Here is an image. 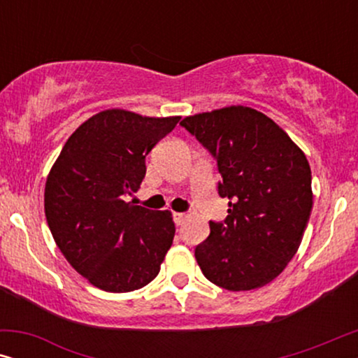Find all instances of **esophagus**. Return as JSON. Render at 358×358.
Wrapping results in <instances>:
<instances>
[{
	"label": "esophagus",
	"instance_id": "1",
	"mask_svg": "<svg viewBox=\"0 0 358 358\" xmlns=\"http://www.w3.org/2000/svg\"><path fill=\"white\" fill-rule=\"evenodd\" d=\"M173 218H174V223L176 224H182V222L185 220V213H173Z\"/></svg>",
	"mask_w": 358,
	"mask_h": 358
}]
</instances>
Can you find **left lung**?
<instances>
[{
    "instance_id": "obj_1",
    "label": "left lung",
    "mask_w": 358,
    "mask_h": 358,
    "mask_svg": "<svg viewBox=\"0 0 358 358\" xmlns=\"http://www.w3.org/2000/svg\"><path fill=\"white\" fill-rule=\"evenodd\" d=\"M180 125L217 161L223 222L195 248L203 275L229 292L272 282L300 248L313 207L303 151L262 112L231 106L185 117Z\"/></svg>"
}]
</instances>
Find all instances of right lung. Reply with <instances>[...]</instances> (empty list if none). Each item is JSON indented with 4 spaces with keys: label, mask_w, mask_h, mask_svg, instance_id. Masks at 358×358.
<instances>
[{
    "label": "right lung",
    "mask_w": 358,
    "mask_h": 358,
    "mask_svg": "<svg viewBox=\"0 0 358 358\" xmlns=\"http://www.w3.org/2000/svg\"><path fill=\"white\" fill-rule=\"evenodd\" d=\"M180 117L110 109L92 115L63 146L45 184V217L73 268L104 292H134L159 273L176 227L168 210L127 202L155 145Z\"/></svg>",
    "instance_id": "obj_1"
}]
</instances>
